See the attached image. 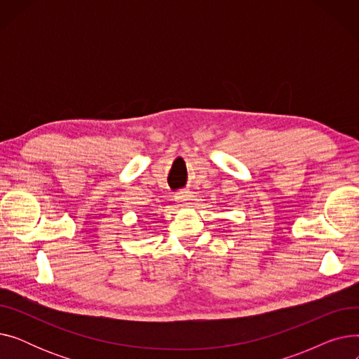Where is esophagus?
Masks as SVG:
<instances>
[{"label": "esophagus", "instance_id": "esophagus-1", "mask_svg": "<svg viewBox=\"0 0 359 359\" xmlns=\"http://www.w3.org/2000/svg\"><path fill=\"white\" fill-rule=\"evenodd\" d=\"M176 199L182 206H189L194 202V195L192 192H180L177 194Z\"/></svg>", "mask_w": 359, "mask_h": 359}]
</instances>
